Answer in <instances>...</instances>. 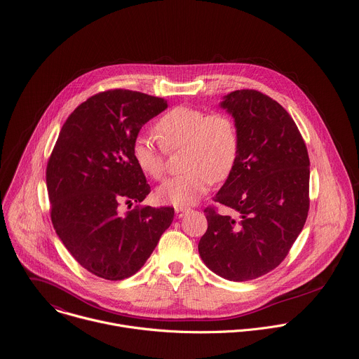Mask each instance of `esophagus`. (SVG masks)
Instances as JSON below:
<instances>
[{"mask_svg":"<svg viewBox=\"0 0 359 359\" xmlns=\"http://www.w3.org/2000/svg\"><path fill=\"white\" fill-rule=\"evenodd\" d=\"M189 211H190V208H187V207H176V208H175V212H176V217H177V218H182V217L186 215Z\"/></svg>","mask_w":359,"mask_h":359,"instance_id":"1","label":"esophagus"}]
</instances>
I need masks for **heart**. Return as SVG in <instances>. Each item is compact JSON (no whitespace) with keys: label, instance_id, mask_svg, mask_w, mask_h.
<instances>
[{"label":"heart","instance_id":"1","mask_svg":"<svg viewBox=\"0 0 359 359\" xmlns=\"http://www.w3.org/2000/svg\"><path fill=\"white\" fill-rule=\"evenodd\" d=\"M156 134H138L131 145L137 166L151 179L162 180L168 152L184 148L183 173L166 180L156 191L162 203L190 205L198 201L214 182L225 180L240 155V134L233 119L224 112L194 107H175L156 123Z\"/></svg>","mask_w":359,"mask_h":359}]
</instances>
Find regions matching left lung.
Returning <instances> with one entry per match:
<instances>
[{"label": "left lung", "mask_w": 359, "mask_h": 359, "mask_svg": "<svg viewBox=\"0 0 359 359\" xmlns=\"http://www.w3.org/2000/svg\"><path fill=\"white\" fill-rule=\"evenodd\" d=\"M240 134L233 170L204 208L207 231L198 252L217 275L252 280L278 268L304 226L310 159L290 114L258 90H235L221 102Z\"/></svg>", "instance_id": "obj_1"}]
</instances>
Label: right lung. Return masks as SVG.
<instances>
[{"instance_id":"add662e5","label":"right lung","mask_w":359,"mask_h":359,"mask_svg":"<svg viewBox=\"0 0 359 359\" xmlns=\"http://www.w3.org/2000/svg\"><path fill=\"white\" fill-rule=\"evenodd\" d=\"M165 98L114 88L81 102L66 119L46 166L50 219L72 257L90 273L123 280L137 273L173 221L175 208L137 204L149 194L131 145Z\"/></svg>"}]
</instances>
